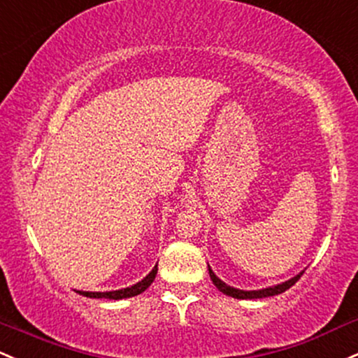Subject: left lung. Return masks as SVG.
<instances>
[{"mask_svg": "<svg viewBox=\"0 0 358 358\" xmlns=\"http://www.w3.org/2000/svg\"><path fill=\"white\" fill-rule=\"evenodd\" d=\"M209 275H210V280L214 282V285L221 290L222 294H226V296H231L234 297V299H263V297H270V296H277V294H282L285 292V290L292 287L294 284H296L297 280L301 278V273H297L296 277L289 278V280L282 282V284H277V285H272V287H265V289H258V290H243V289H236V287H231V285H227L226 282H222L221 278L217 277L214 272H212V268L209 266Z\"/></svg>", "mask_w": 358, "mask_h": 358, "instance_id": "8db88e82", "label": "left lung"}]
</instances>
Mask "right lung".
<instances>
[{"instance_id": "obj_1", "label": "right lung", "mask_w": 358, "mask_h": 358, "mask_svg": "<svg viewBox=\"0 0 358 358\" xmlns=\"http://www.w3.org/2000/svg\"><path fill=\"white\" fill-rule=\"evenodd\" d=\"M156 273H158V265H155V268L149 272L146 277L143 278L141 282L137 284L131 285V287H125V289H119V290H108V292H86V290H76L78 294L85 297H92V299H113V301H119V299H127V297H134L139 296L141 292H144L149 285L152 284L155 280Z\"/></svg>"}]
</instances>
